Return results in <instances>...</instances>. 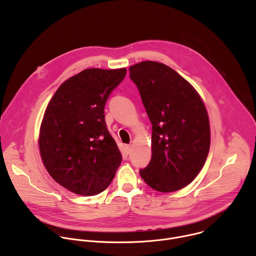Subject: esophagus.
<instances>
[{"label": "esophagus", "mask_w": 256, "mask_h": 256, "mask_svg": "<svg viewBox=\"0 0 256 256\" xmlns=\"http://www.w3.org/2000/svg\"><path fill=\"white\" fill-rule=\"evenodd\" d=\"M132 144H128L126 146V153L130 154L132 152Z\"/></svg>", "instance_id": "obj_1"}]
</instances>
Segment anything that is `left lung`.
I'll return each instance as SVG.
<instances>
[{
    "mask_svg": "<svg viewBox=\"0 0 256 256\" xmlns=\"http://www.w3.org/2000/svg\"><path fill=\"white\" fill-rule=\"evenodd\" d=\"M130 77L152 124V158L140 175L160 192L184 188L200 173L210 151L204 101L184 78L162 62L130 66Z\"/></svg>",
    "mask_w": 256,
    "mask_h": 256,
    "instance_id": "8db88e82",
    "label": "left lung"
}]
</instances>
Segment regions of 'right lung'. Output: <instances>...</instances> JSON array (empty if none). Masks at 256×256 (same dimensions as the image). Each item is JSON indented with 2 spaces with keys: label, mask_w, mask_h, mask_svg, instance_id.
Masks as SVG:
<instances>
[{
  "label": "right lung",
  "mask_w": 256,
  "mask_h": 256,
  "mask_svg": "<svg viewBox=\"0 0 256 256\" xmlns=\"http://www.w3.org/2000/svg\"><path fill=\"white\" fill-rule=\"evenodd\" d=\"M126 74V68H86L66 80L46 109L38 140L44 165L58 184L76 194L102 192L122 163L104 106Z\"/></svg>",
  "instance_id": "1"
}]
</instances>
